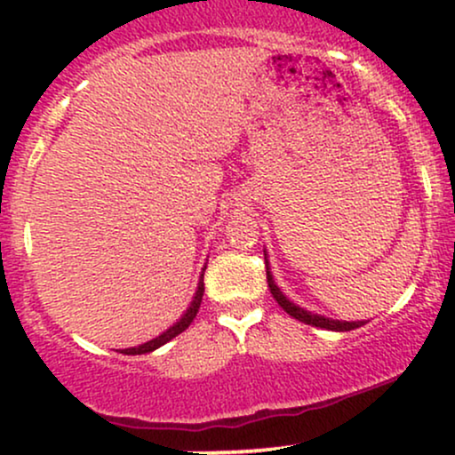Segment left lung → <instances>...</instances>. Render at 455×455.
<instances>
[{
  "instance_id": "8db88e82",
  "label": "left lung",
  "mask_w": 455,
  "mask_h": 455,
  "mask_svg": "<svg viewBox=\"0 0 455 455\" xmlns=\"http://www.w3.org/2000/svg\"><path fill=\"white\" fill-rule=\"evenodd\" d=\"M265 269H267V284H269L271 295H274V299L278 301L280 307L286 312V315L297 318V321L306 323V325H312V327L331 329V331H351V329H357V327L363 325V321H333V318H327V316H321V315H312V312L304 310V307L295 306L293 301L286 299L284 293H282L278 286H275L274 275H271V271H269L267 257H265Z\"/></svg>"
}]
</instances>
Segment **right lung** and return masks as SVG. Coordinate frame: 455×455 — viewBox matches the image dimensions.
Segmentation results:
<instances>
[{
  "label": "right lung",
  "mask_w": 455,
  "mask_h": 455,
  "mask_svg": "<svg viewBox=\"0 0 455 455\" xmlns=\"http://www.w3.org/2000/svg\"><path fill=\"white\" fill-rule=\"evenodd\" d=\"M203 274H205V269H203ZM203 274H201V280H198V286H196V293L192 297L190 306H188V310L184 312V316L180 318V321L175 323L173 327L166 329L164 333H160L158 338H154V340L145 342V344H139V347H132V348H124V355H145V353H151L156 351V348H160L162 344H166L169 340H173L175 336H180L181 331H186L188 325H190L192 321H195L198 307H201V299H203V293H205V284H203Z\"/></svg>",
  "instance_id": "1"
}]
</instances>
